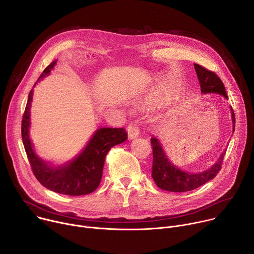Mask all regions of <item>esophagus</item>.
<instances>
[{
    "label": "esophagus",
    "mask_w": 254,
    "mask_h": 254,
    "mask_svg": "<svg viewBox=\"0 0 254 254\" xmlns=\"http://www.w3.org/2000/svg\"><path fill=\"white\" fill-rule=\"evenodd\" d=\"M138 134H139V129H138V127L136 126L130 125V126L127 127V135H128L129 139L137 137Z\"/></svg>",
    "instance_id": "obj_1"
}]
</instances>
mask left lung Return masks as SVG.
<instances>
[{"mask_svg":"<svg viewBox=\"0 0 254 254\" xmlns=\"http://www.w3.org/2000/svg\"><path fill=\"white\" fill-rule=\"evenodd\" d=\"M196 73L199 79L202 93H218L223 95L226 99L227 93L225 86L221 79L213 71H210L199 64H194ZM233 131L235 129L234 112L231 107ZM153 147V167L152 177L156 185L165 191L170 192H187L197 189L198 187L206 184L210 180L214 179L221 170L222 162L224 159L225 151L221 154L217 161L210 169L201 173H189L179 169L173 165L166 156L160 140L153 136L151 138Z\"/></svg>","mask_w":254,"mask_h":254,"instance_id":"1","label":"left lung"}]
</instances>
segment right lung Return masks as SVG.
Segmentation results:
<instances>
[{
    "label": "right lung",
    "instance_id": "add662e5",
    "mask_svg": "<svg viewBox=\"0 0 254 254\" xmlns=\"http://www.w3.org/2000/svg\"><path fill=\"white\" fill-rule=\"evenodd\" d=\"M56 62L57 60L53 61L44 69L37 82L50 73ZM32 98L33 89H31L28 96L21 131L24 148L36 179L45 188L63 195L80 196L95 191L101 181L105 156L113 147L127 140V133L126 129L111 127L98 128L84 150L76 158L62 166L53 167L36 155L29 137Z\"/></svg>",
    "mask_w": 254,
    "mask_h": 254
}]
</instances>
